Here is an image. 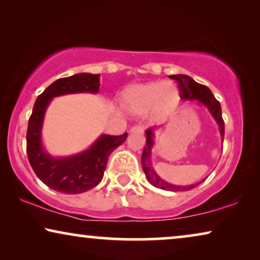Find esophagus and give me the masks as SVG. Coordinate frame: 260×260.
Listing matches in <instances>:
<instances>
[{
  "label": "esophagus",
  "instance_id": "34e87169",
  "mask_svg": "<svg viewBox=\"0 0 260 260\" xmlns=\"http://www.w3.org/2000/svg\"><path fill=\"white\" fill-rule=\"evenodd\" d=\"M144 131V126L143 125H135L131 127L130 133H138V134H142Z\"/></svg>",
  "mask_w": 260,
  "mask_h": 260
}]
</instances>
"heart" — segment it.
Returning a JSON list of instances; mask_svg holds the SVG:
<instances>
[{
	"instance_id": "obj_1",
	"label": "heart",
	"mask_w": 260,
	"mask_h": 260,
	"mask_svg": "<svg viewBox=\"0 0 260 260\" xmlns=\"http://www.w3.org/2000/svg\"><path fill=\"white\" fill-rule=\"evenodd\" d=\"M180 92L173 83L150 81L135 84L123 91L122 103L133 113H144L152 110L158 115H167L176 108Z\"/></svg>"
}]
</instances>
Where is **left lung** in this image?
Instances as JSON below:
<instances>
[{
	"mask_svg": "<svg viewBox=\"0 0 260 260\" xmlns=\"http://www.w3.org/2000/svg\"><path fill=\"white\" fill-rule=\"evenodd\" d=\"M170 78L177 81L179 84L180 91H181V98L182 99H189V101H198L201 103L202 105H205L208 109V111L211 112L213 118L216 120L218 125L220 127V134H221L222 140L223 135H225V124H223L222 115H221V105L216 101L214 95H213L212 91L209 90L207 86L197 83V81L191 79L190 77L184 76V74H176V76H170ZM147 135V141H145V147L143 149V154H142V167H143L144 174L147 176L149 182L152 186L161 188L165 190L170 191H186L190 190L199 186L201 182L189 184V186H176V184L168 183L167 181L162 180L151 166V149L154 145V134H152V129H148L145 131Z\"/></svg>",
	"mask_w": 260,
	"mask_h": 260,
	"instance_id": "left-lung-1",
	"label": "left lung"
}]
</instances>
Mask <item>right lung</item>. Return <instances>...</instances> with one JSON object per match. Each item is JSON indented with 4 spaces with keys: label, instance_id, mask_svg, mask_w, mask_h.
I'll return each instance as SVG.
<instances>
[{
    "label": "right lung",
    "instance_id": "add662e5",
    "mask_svg": "<svg viewBox=\"0 0 260 260\" xmlns=\"http://www.w3.org/2000/svg\"><path fill=\"white\" fill-rule=\"evenodd\" d=\"M99 86V74L78 73L55 80L39 95L28 120V161L39 179L60 193L80 194L97 186L104 176L110 154L123 144L127 137L126 133L119 136L102 135L87 150L69 157H52L45 151L41 129L46 109L52 98L79 92L97 93Z\"/></svg>",
    "mask_w": 260,
    "mask_h": 260
}]
</instances>
